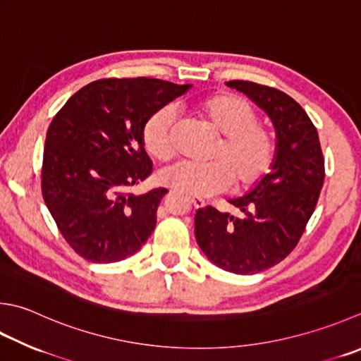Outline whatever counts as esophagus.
<instances>
[{"label":"esophagus","instance_id":"1","mask_svg":"<svg viewBox=\"0 0 361 361\" xmlns=\"http://www.w3.org/2000/svg\"><path fill=\"white\" fill-rule=\"evenodd\" d=\"M192 203L195 208H204L207 207V202H204L203 199H200V197H192Z\"/></svg>","mask_w":361,"mask_h":361}]
</instances>
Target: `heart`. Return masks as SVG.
Wrapping results in <instances>:
<instances>
[{
    "instance_id": "b5f03b06",
    "label": "heart",
    "mask_w": 361,
    "mask_h": 361,
    "mask_svg": "<svg viewBox=\"0 0 361 361\" xmlns=\"http://www.w3.org/2000/svg\"><path fill=\"white\" fill-rule=\"evenodd\" d=\"M202 112L224 136L213 162L178 161L162 169V185L188 195H209L227 189L255 186L269 173L275 159L274 134L258 125V114L249 102L236 95H216L202 104ZM176 111L164 106L148 117L142 130L147 152L166 161L175 153Z\"/></svg>"
}]
</instances>
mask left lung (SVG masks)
I'll list each match as a JSON object with an SVG mask.
<instances>
[{"label":"left lung","instance_id":"8db88e82","mask_svg":"<svg viewBox=\"0 0 361 361\" xmlns=\"http://www.w3.org/2000/svg\"><path fill=\"white\" fill-rule=\"evenodd\" d=\"M263 109L275 128L271 172L250 192L231 199L239 216L213 207L197 209L195 239L211 263L250 275L279 264L298 245L324 185V157L316 126L285 92L250 81H228Z\"/></svg>","mask_w":361,"mask_h":361}]
</instances>
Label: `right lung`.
I'll return each mask as SVG.
<instances>
[{
    "instance_id": "right-lung-1",
    "label": "right lung",
    "mask_w": 361,
    "mask_h": 361,
    "mask_svg": "<svg viewBox=\"0 0 361 361\" xmlns=\"http://www.w3.org/2000/svg\"><path fill=\"white\" fill-rule=\"evenodd\" d=\"M190 84L108 78L68 98L47 131L42 195L67 244L92 263L134 255L157 227L167 189L126 194L152 173L142 130Z\"/></svg>"
}]
</instances>
